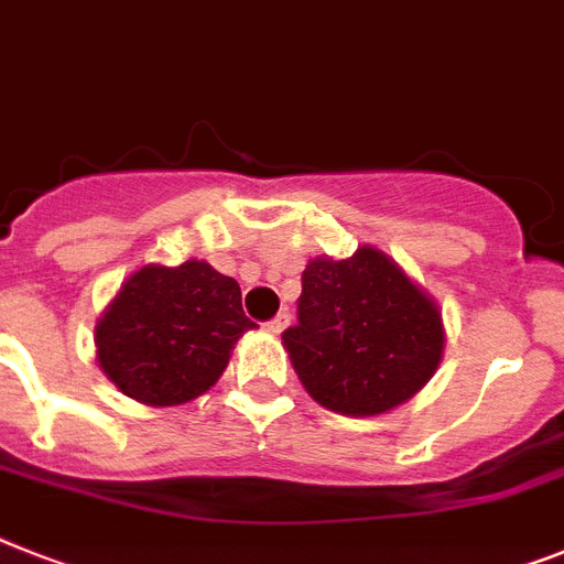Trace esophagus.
Returning a JSON list of instances; mask_svg holds the SVG:
<instances>
[{"mask_svg":"<svg viewBox=\"0 0 564 564\" xmlns=\"http://www.w3.org/2000/svg\"><path fill=\"white\" fill-rule=\"evenodd\" d=\"M288 325H291V314H288V311H282V314L273 316L271 323L264 325V328H268V332H271V334H282L288 328Z\"/></svg>","mask_w":564,"mask_h":564,"instance_id":"1","label":"esophagus"}]
</instances>
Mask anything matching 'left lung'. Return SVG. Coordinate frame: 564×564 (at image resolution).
I'll return each instance as SVG.
<instances>
[{
	"instance_id": "obj_1",
	"label": "left lung",
	"mask_w": 564,
	"mask_h": 564,
	"mask_svg": "<svg viewBox=\"0 0 564 564\" xmlns=\"http://www.w3.org/2000/svg\"><path fill=\"white\" fill-rule=\"evenodd\" d=\"M296 314L300 323L282 334L293 371L339 415L371 417L406 403L444 357L435 300L369 245L348 259H311Z\"/></svg>"
}]
</instances>
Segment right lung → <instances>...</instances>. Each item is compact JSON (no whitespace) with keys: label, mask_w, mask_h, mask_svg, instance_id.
Segmentation results:
<instances>
[{"label":"right lung","mask_w":564,"mask_h":564,"mask_svg":"<svg viewBox=\"0 0 564 564\" xmlns=\"http://www.w3.org/2000/svg\"><path fill=\"white\" fill-rule=\"evenodd\" d=\"M250 328L236 279L198 259L143 264L97 319V362L126 398L178 406L216 386Z\"/></svg>","instance_id":"obj_1"}]
</instances>
